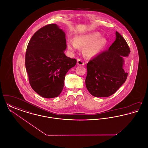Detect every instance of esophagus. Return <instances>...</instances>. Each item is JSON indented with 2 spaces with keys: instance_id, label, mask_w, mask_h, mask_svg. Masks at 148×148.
Returning a JSON list of instances; mask_svg holds the SVG:
<instances>
[{
  "instance_id": "obj_1",
  "label": "esophagus",
  "mask_w": 148,
  "mask_h": 148,
  "mask_svg": "<svg viewBox=\"0 0 148 148\" xmlns=\"http://www.w3.org/2000/svg\"><path fill=\"white\" fill-rule=\"evenodd\" d=\"M77 64L78 65H84V62L81 59H78L77 60Z\"/></svg>"
}]
</instances>
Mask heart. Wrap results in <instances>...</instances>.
Returning <instances> with one entry per match:
<instances>
[{"label":"heart","mask_w":148,"mask_h":148,"mask_svg":"<svg viewBox=\"0 0 148 148\" xmlns=\"http://www.w3.org/2000/svg\"><path fill=\"white\" fill-rule=\"evenodd\" d=\"M100 36L97 32L79 36L75 38V40L70 39L68 41V48L71 50H77L78 48H85L84 52L86 56L95 57L104 50L107 44L106 39Z\"/></svg>","instance_id":"1"}]
</instances>
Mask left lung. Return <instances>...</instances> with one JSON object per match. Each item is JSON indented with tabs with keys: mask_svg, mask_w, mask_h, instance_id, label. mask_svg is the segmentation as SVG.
<instances>
[{
	"mask_svg": "<svg viewBox=\"0 0 148 148\" xmlns=\"http://www.w3.org/2000/svg\"><path fill=\"white\" fill-rule=\"evenodd\" d=\"M116 39L109 47L87 64L86 87L92 96L108 97L123 84L127 73L123 69L124 58L130 50L124 38L116 32Z\"/></svg>",
	"mask_w": 148,
	"mask_h": 148,
	"instance_id": "left-lung-1",
	"label": "left lung"
}]
</instances>
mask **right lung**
<instances>
[{
  "label": "right lung",
  "mask_w": 148,
  "mask_h": 148,
  "mask_svg": "<svg viewBox=\"0 0 148 148\" xmlns=\"http://www.w3.org/2000/svg\"><path fill=\"white\" fill-rule=\"evenodd\" d=\"M65 34L56 24L39 29L32 36L25 54V68L32 89L45 98L59 95L66 73L77 63L64 54Z\"/></svg>",
  "instance_id": "right-lung-1"
}]
</instances>
